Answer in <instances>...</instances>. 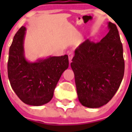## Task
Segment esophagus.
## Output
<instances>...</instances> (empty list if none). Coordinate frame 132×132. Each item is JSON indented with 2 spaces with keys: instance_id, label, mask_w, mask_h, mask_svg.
<instances>
[{
  "instance_id": "34e87169",
  "label": "esophagus",
  "mask_w": 132,
  "mask_h": 132,
  "mask_svg": "<svg viewBox=\"0 0 132 132\" xmlns=\"http://www.w3.org/2000/svg\"><path fill=\"white\" fill-rule=\"evenodd\" d=\"M69 63L71 62V60L73 57V52H69Z\"/></svg>"
}]
</instances>
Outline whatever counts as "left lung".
Listing matches in <instances>:
<instances>
[{
    "label": "left lung",
    "instance_id": "1",
    "mask_svg": "<svg viewBox=\"0 0 132 132\" xmlns=\"http://www.w3.org/2000/svg\"><path fill=\"white\" fill-rule=\"evenodd\" d=\"M108 27V33L99 42L87 39L80 44L71 63L79 101L88 108L108 103L123 77V47L118 30L110 22Z\"/></svg>",
    "mask_w": 132,
    "mask_h": 132
}]
</instances>
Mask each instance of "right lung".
Here are the masks:
<instances>
[{"label": "right lung", "mask_w": 132, "mask_h": 132, "mask_svg": "<svg viewBox=\"0 0 132 132\" xmlns=\"http://www.w3.org/2000/svg\"><path fill=\"white\" fill-rule=\"evenodd\" d=\"M26 27L14 37L9 49L8 77L14 91L24 103L39 106L52 99L62 73L69 67L68 55L50 56L30 62L24 55Z\"/></svg>", "instance_id": "right-lung-1"}]
</instances>
